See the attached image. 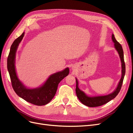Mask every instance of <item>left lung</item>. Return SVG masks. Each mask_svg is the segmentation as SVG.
<instances>
[{"mask_svg":"<svg viewBox=\"0 0 133 133\" xmlns=\"http://www.w3.org/2000/svg\"><path fill=\"white\" fill-rule=\"evenodd\" d=\"M111 39L112 41L114 43V47L118 52L119 57L121 60L122 62V77L120 79L119 83L116 87V89L112 92V93L104 96H89L87 95L85 92H83L80 90L78 87V82L77 79L76 78V89L75 91L77 97L80 102L84 105L88 106L89 107H99L104 105L109 102H110L111 100L115 98L116 95L118 94L122 86L125 74V64L124 59V52L122 46L119 42L115 39L114 37V35L112 34Z\"/></svg>","mask_w":133,"mask_h":133,"instance_id":"obj_1","label":"left lung"}]
</instances>
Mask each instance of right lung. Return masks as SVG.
<instances>
[{
	"mask_svg": "<svg viewBox=\"0 0 133 133\" xmlns=\"http://www.w3.org/2000/svg\"><path fill=\"white\" fill-rule=\"evenodd\" d=\"M24 35V32L16 39L10 47L7 59V68L14 90L19 96L34 105L42 106L49 103L54 98L59 83L69 74V69H65L51 75L43 85L34 89H28L18 79L15 71V55L19 43Z\"/></svg>",
	"mask_w": 133,
	"mask_h": 133,
	"instance_id": "right-lung-1",
	"label": "right lung"
}]
</instances>
